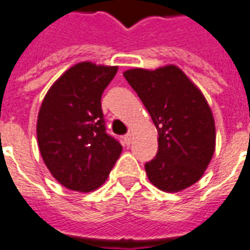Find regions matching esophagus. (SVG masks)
I'll use <instances>...</instances> for the list:
<instances>
[{"instance_id": "34e87169", "label": "esophagus", "mask_w": 250, "mask_h": 250, "mask_svg": "<svg viewBox=\"0 0 250 250\" xmlns=\"http://www.w3.org/2000/svg\"><path fill=\"white\" fill-rule=\"evenodd\" d=\"M123 140H125V145L128 146L129 144H131V141H132V135H131V133H127V135L123 136Z\"/></svg>"}]
</instances>
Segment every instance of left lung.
I'll list each match as a JSON object with an SVG mask.
<instances>
[{
	"label": "left lung",
	"mask_w": 250,
	"mask_h": 250,
	"mask_svg": "<svg viewBox=\"0 0 250 250\" xmlns=\"http://www.w3.org/2000/svg\"><path fill=\"white\" fill-rule=\"evenodd\" d=\"M125 78L141 99L158 129V153L145 163L150 182L177 192L199 181L216 146L210 107L194 83L174 65L131 69Z\"/></svg>",
	"instance_id": "left-lung-1"
}]
</instances>
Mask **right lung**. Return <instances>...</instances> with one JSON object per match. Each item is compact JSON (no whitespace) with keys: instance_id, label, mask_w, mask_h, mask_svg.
<instances>
[{"instance_id":"add662e5","label":"right lung","mask_w":250,"mask_h":250,"mask_svg":"<svg viewBox=\"0 0 250 250\" xmlns=\"http://www.w3.org/2000/svg\"><path fill=\"white\" fill-rule=\"evenodd\" d=\"M117 66L79 62L68 69L46 93L37 121L41 155L62 186L92 191L104 184L122 153L106 132L103 92Z\"/></svg>"}]
</instances>
